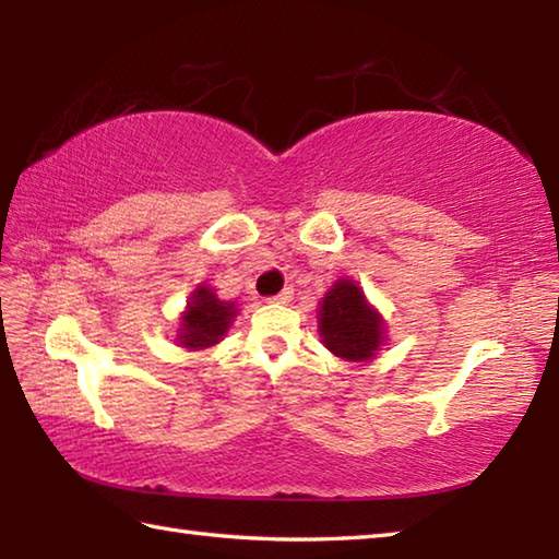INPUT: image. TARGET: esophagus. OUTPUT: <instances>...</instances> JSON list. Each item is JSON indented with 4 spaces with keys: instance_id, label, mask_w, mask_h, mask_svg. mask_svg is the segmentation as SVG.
I'll use <instances>...</instances> for the list:
<instances>
[{
    "instance_id": "esophagus-1",
    "label": "esophagus",
    "mask_w": 559,
    "mask_h": 559,
    "mask_svg": "<svg viewBox=\"0 0 559 559\" xmlns=\"http://www.w3.org/2000/svg\"><path fill=\"white\" fill-rule=\"evenodd\" d=\"M293 298V288L288 286V288H283L281 293H278V296H273V298H269L271 302H288Z\"/></svg>"
}]
</instances>
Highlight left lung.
<instances>
[{
  "label": "left lung",
  "mask_w": 559,
  "mask_h": 559,
  "mask_svg": "<svg viewBox=\"0 0 559 559\" xmlns=\"http://www.w3.org/2000/svg\"><path fill=\"white\" fill-rule=\"evenodd\" d=\"M385 324L352 278H340L320 302V337L334 357L369 361L383 344Z\"/></svg>",
  "instance_id": "obj_1"
}]
</instances>
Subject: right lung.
<instances>
[{"instance_id":"1","label":"right lung","mask_w":559,"mask_h":559,"mask_svg":"<svg viewBox=\"0 0 559 559\" xmlns=\"http://www.w3.org/2000/svg\"><path fill=\"white\" fill-rule=\"evenodd\" d=\"M237 318L235 302L219 300L212 288L198 286L188 300V310L182 312L178 330V342L186 349H205L217 344Z\"/></svg>"}]
</instances>
